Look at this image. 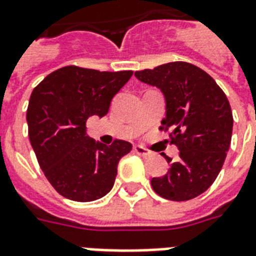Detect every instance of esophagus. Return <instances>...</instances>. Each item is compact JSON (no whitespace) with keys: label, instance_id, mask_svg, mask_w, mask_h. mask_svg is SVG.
I'll use <instances>...</instances> for the list:
<instances>
[{"label":"esophagus","instance_id":"34e87169","mask_svg":"<svg viewBox=\"0 0 256 256\" xmlns=\"http://www.w3.org/2000/svg\"><path fill=\"white\" fill-rule=\"evenodd\" d=\"M132 150H134V153L138 154V156H142V157H149L150 156V152H148L144 146L136 145L132 148Z\"/></svg>","mask_w":256,"mask_h":256}]
</instances>
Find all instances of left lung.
<instances>
[{"instance_id": "1", "label": "left lung", "mask_w": 256, "mask_h": 256, "mask_svg": "<svg viewBox=\"0 0 256 256\" xmlns=\"http://www.w3.org/2000/svg\"><path fill=\"white\" fill-rule=\"evenodd\" d=\"M134 75L164 94L166 115L160 128H172L170 142L180 150L177 161L164 156L169 170L152 178V188L172 202L198 198L214 184L231 145L234 118L226 94L206 71L185 62Z\"/></svg>"}]
</instances>
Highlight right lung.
<instances>
[{"instance_id":"1","label":"right lung","mask_w":256,"mask_h":256,"mask_svg":"<svg viewBox=\"0 0 256 256\" xmlns=\"http://www.w3.org/2000/svg\"><path fill=\"white\" fill-rule=\"evenodd\" d=\"M132 75L67 66L33 90L26 110L29 141L46 180L66 198L94 202L112 188L118 162L132 144L96 142L86 136V122L108 112L111 99Z\"/></svg>"}]
</instances>
